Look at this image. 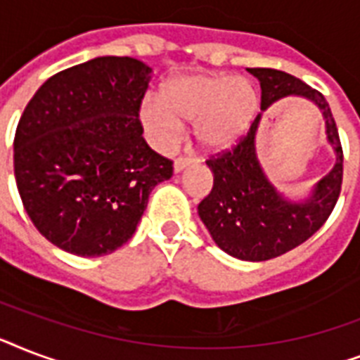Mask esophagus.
I'll use <instances>...</instances> for the list:
<instances>
[{"label": "esophagus", "mask_w": 360, "mask_h": 360, "mask_svg": "<svg viewBox=\"0 0 360 360\" xmlns=\"http://www.w3.org/2000/svg\"><path fill=\"white\" fill-rule=\"evenodd\" d=\"M194 162L192 158L188 157H179V158H175V162H174V172L175 174H179V172H183V169L186 168V166H191V164Z\"/></svg>", "instance_id": "obj_1"}]
</instances>
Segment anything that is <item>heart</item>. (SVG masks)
<instances>
[{"label":"heart","mask_w":360,"mask_h":360,"mask_svg":"<svg viewBox=\"0 0 360 360\" xmlns=\"http://www.w3.org/2000/svg\"><path fill=\"white\" fill-rule=\"evenodd\" d=\"M160 101L140 106L143 129L158 147L172 146L185 123H194L198 143L224 151L250 130L259 112V91L250 78L231 75H188L160 87Z\"/></svg>","instance_id":"obj_1"}]
</instances>
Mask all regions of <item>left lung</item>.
<instances>
[{"instance_id":"8db88e82","label":"left lung","mask_w":360,"mask_h":360,"mask_svg":"<svg viewBox=\"0 0 360 360\" xmlns=\"http://www.w3.org/2000/svg\"><path fill=\"white\" fill-rule=\"evenodd\" d=\"M248 72L262 86V110L290 95L312 101L323 114L327 140L336 153L335 168L301 202L282 196L259 166L256 132L262 114L236 147L207 160L213 188L198 205L200 219L226 254L245 262H265L302 245L329 219L340 196L344 153L333 112L321 93L282 70Z\"/></svg>"}]
</instances>
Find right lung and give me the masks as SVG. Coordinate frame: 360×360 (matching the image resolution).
Wrapping results in <instances>:
<instances>
[{
    "label": "right lung",
    "mask_w": 360,
    "mask_h": 360,
    "mask_svg": "<svg viewBox=\"0 0 360 360\" xmlns=\"http://www.w3.org/2000/svg\"><path fill=\"white\" fill-rule=\"evenodd\" d=\"M151 75L134 58H95L48 78L25 106L14 134L16 186L31 222L61 250H117L153 188L174 174L141 136Z\"/></svg>",
    "instance_id": "right-lung-1"
}]
</instances>
